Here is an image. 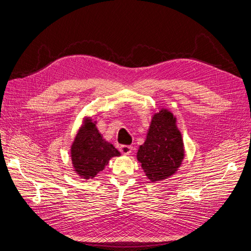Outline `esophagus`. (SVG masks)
I'll return each instance as SVG.
<instances>
[{
    "label": "esophagus",
    "instance_id": "1",
    "mask_svg": "<svg viewBox=\"0 0 251 251\" xmlns=\"http://www.w3.org/2000/svg\"><path fill=\"white\" fill-rule=\"evenodd\" d=\"M120 151L122 154H125V155H128L130 154L131 151H132V146H128V145H122L120 147Z\"/></svg>",
    "mask_w": 251,
    "mask_h": 251
}]
</instances>
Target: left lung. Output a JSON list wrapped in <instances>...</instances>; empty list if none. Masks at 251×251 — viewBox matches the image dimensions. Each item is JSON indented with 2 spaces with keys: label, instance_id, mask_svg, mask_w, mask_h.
<instances>
[{
  "label": "left lung",
  "instance_id": "8db88e82",
  "mask_svg": "<svg viewBox=\"0 0 251 251\" xmlns=\"http://www.w3.org/2000/svg\"><path fill=\"white\" fill-rule=\"evenodd\" d=\"M175 123L168 109L155 114L146 142L137 152V160L152 182L171 177L184 158L182 136Z\"/></svg>",
  "mask_w": 251,
  "mask_h": 251
}]
</instances>
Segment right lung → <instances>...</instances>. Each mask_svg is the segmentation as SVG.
Returning a JSON list of instances; mask_svg holds the SVG:
<instances>
[{"mask_svg":"<svg viewBox=\"0 0 251 251\" xmlns=\"http://www.w3.org/2000/svg\"><path fill=\"white\" fill-rule=\"evenodd\" d=\"M114 156H120V152L103 140L92 122L82 127L71 147L74 170L83 179L95 177Z\"/></svg>","mask_w":251,"mask_h":251,"instance_id":"add662e5","label":"right lung"}]
</instances>
